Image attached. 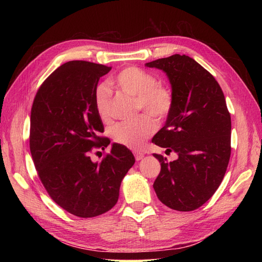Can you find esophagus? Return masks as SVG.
Segmentation results:
<instances>
[{"mask_svg": "<svg viewBox=\"0 0 262 262\" xmlns=\"http://www.w3.org/2000/svg\"><path fill=\"white\" fill-rule=\"evenodd\" d=\"M134 155H135L136 161H140V160H142L144 158V153H142V152H135Z\"/></svg>", "mask_w": 262, "mask_h": 262, "instance_id": "34e87169", "label": "esophagus"}]
</instances>
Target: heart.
Here are the masks:
<instances>
[{"instance_id":"heart-1","label":"heart","mask_w":262,"mask_h":262,"mask_svg":"<svg viewBox=\"0 0 262 262\" xmlns=\"http://www.w3.org/2000/svg\"><path fill=\"white\" fill-rule=\"evenodd\" d=\"M114 84L129 96L135 98V108L144 110L158 119L164 118L172 108V94L168 88L157 83L151 73L138 68L124 69L114 79ZM111 94L107 84H100L94 92V104L97 113L103 121L111 119ZM155 130V122L148 115L119 122L113 127L111 135L116 143L140 149Z\"/></svg>"}]
</instances>
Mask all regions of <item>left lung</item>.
I'll return each mask as SVG.
<instances>
[{"label": "left lung", "mask_w": 262, "mask_h": 262, "mask_svg": "<svg viewBox=\"0 0 262 262\" xmlns=\"http://www.w3.org/2000/svg\"><path fill=\"white\" fill-rule=\"evenodd\" d=\"M162 70L172 88V108L152 143L174 152L169 162L153 154L161 171L153 188L158 198L179 211L199 208L213 196L231 157V116L215 77L186 55H172L145 64Z\"/></svg>", "instance_id": "8db88e82"}]
</instances>
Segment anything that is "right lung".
<instances>
[{
	"instance_id": "1",
	"label": "right lung",
	"mask_w": 262,
	"mask_h": 262,
	"mask_svg": "<svg viewBox=\"0 0 262 262\" xmlns=\"http://www.w3.org/2000/svg\"><path fill=\"white\" fill-rule=\"evenodd\" d=\"M111 70L71 60L55 70L39 88L30 117V152L39 179L51 198L69 213L89 219L118 202L120 183L135 163L126 146L114 143L100 163L94 148L107 147L94 92Z\"/></svg>"
}]
</instances>
